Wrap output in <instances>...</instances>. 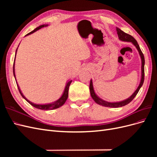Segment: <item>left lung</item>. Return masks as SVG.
<instances>
[{
  "label": "left lung",
  "instance_id": "obj_1",
  "mask_svg": "<svg viewBox=\"0 0 157 157\" xmlns=\"http://www.w3.org/2000/svg\"><path fill=\"white\" fill-rule=\"evenodd\" d=\"M117 34L118 36V39H119L121 40L122 41H125V42H130L134 44L136 47L137 50H138L140 56L141 57V81L140 83V85L136 89V91L134 92L132 96L128 98V99H125V100H123L122 101L119 102H108L106 101H104L101 98H99L97 95L94 92V87H93V83H92V79L90 80V94H91V96L92 99L94 100V101L96 103L99 104V105L104 106V107H113V108H117V107H121L122 106H124L127 104L131 102L133 99H134L137 94L138 93L140 89L142 86V85L144 84V76H145V73H144V65H145V58H144V56L142 53V52L140 48L139 44H137V42L136 40L134 39V37L131 36L130 35H128L127 33H124V31H122L119 28H117Z\"/></svg>",
  "mask_w": 157,
  "mask_h": 157
}]
</instances>
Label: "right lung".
Instances as JSON below:
<instances>
[{
	"instance_id": "right-lung-1",
	"label": "right lung",
	"mask_w": 157,
	"mask_h": 157,
	"mask_svg": "<svg viewBox=\"0 0 157 157\" xmlns=\"http://www.w3.org/2000/svg\"><path fill=\"white\" fill-rule=\"evenodd\" d=\"M46 26H48V25H40L39 27H36V29H35L34 30L30 32L29 33H28V34H27L25 36L31 35V34H32V33H33L34 32H35V31H38L39 29H41L42 27H46ZM17 50H16V52H17ZM14 65H15V59H14V63H13V76H14V77H15L16 81V75H15V69H14ZM16 82H17V81H16ZM71 82H72V80H70V81H69V82H67V84H66L65 90H64V92H63V94H62V96H61V98H60L59 99H58V100L54 102V103H48V104H43V105H40V104H35V103H32L31 101L28 100V99H27L24 96H23V94L21 93V90H20V87H19V86H18V84H17V82H16V84H17V86L18 90H19V92H20V94L21 95V96H22L23 98H24L28 103H29V104H31V105L32 106H33V107L36 108V109H41V110H46V111H47V110H53V109H57V108H59V107L62 106V105H63V104L65 103L66 100H67V98H68L69 88V86H70V84H71Z\"/></svg>"
}]
</instances>
